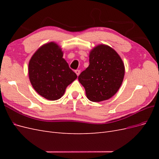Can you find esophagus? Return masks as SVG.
Here are the masks:
<instances>
[{"mask_svg":"<svg viewBox=\"0 0 159 159\" xmlns=\"http://www.w3.org/2000/svg\"><path fill=\"white\" fill-rule=\"evenodd\" d=\"M75 74H77V75H80V70H75Z\"/></svg>","mask_w":159,"mask_h":159,"instance_id":"34e87169","label":"esophagus"}]
</instances>
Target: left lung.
Listing matches in <instances>:
<instances>
[{
  "label": "left lung",
  "instance_id": "1",
  "mask_svg": "<svg viewBox=\"0 0 159 159\" xmlns=\"http://www.w3.org/2000/svg\"><path fill=\"white\" fill-rule=\"evenodd\" d=\"M125 66L117 52L105 44H99L89 52V65L78 76L86 96L93 102L112 98L123 83Z\"/></svg>",
  "mask_w": 159,
  "mask_h": 159
}]
</instances>
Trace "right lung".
<instances>
[{
    "instance_id": "add662e5",
    "label": "right lung",
    "mask_w": 159,
    "mask_h": 159,
    "mask_svg": "<svg viewBox=\"0 0 159 159\" xmlns=\"http://www.w3.org/2000/svg\"><path fill=\"white\" fill-rule=\"evenodd\" d=\"M63 51L54 42L42 45L28 64V75L33 88L50 101L60 99L77 75L63 58Z\"/></svg>"
}]
</instances>
